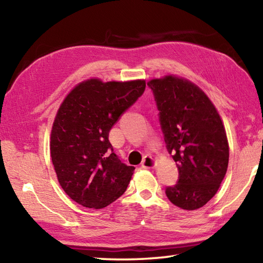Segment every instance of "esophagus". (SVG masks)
I'll return each instance as SVG.
<instances>
[{
    "mask_svg": "<svg viewBox=\"0 0 263 263\" xmlns=\"http://www.w3.org/2000/svg\"><path fill=\"white\" fill-rule=\"evenodd\" d=\"M156 166V159L152 156H146L142 160V167L143 168H154Z\"/></svg>",
    "mask_w": 263,
    "mask_h": 263,
    "instance_id": "34e87169",
    "label": "esophagus"
}]
</instances>
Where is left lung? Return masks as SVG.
<instances>
[{"mask_svg":"<svg viewBox=\"0 0 263 263\" xmlns=\"http://www.w3.org/2000/svg\"><path fill=\"white\" fill-rule=\"evenodd\" d=\"M159 110L166 147L180 178L166 189L184 210L203 206L224 180L230 158L226 130L216 106L195 83L168 74L148 81Z\"/></svg>","mask_w":263,"mask_h":263,"instance_id":"left-lung-1","label":"left lung"}]
</instances>
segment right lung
<instances>
[{"label": "right lung", "mask_w": 263, "mask_h": 263, "mask_svg": "<svg viewBox=\"0 0 263 263\" xmlns=\"http://www.w3.org/2000/svg\"><path fill=\"white\" fill-rule=\"evenodd\" d=\"M144 88L143 79L104 82L90 78L61 103L49 148L60 185L77 203L102 209L125 192L136 168L117 158L108 135Z\"/></svg>", "instance_id": "obj_1"}]
</instances>
